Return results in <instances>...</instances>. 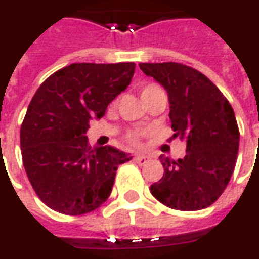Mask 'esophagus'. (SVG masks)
Returning <instances> with one entry per match:
<instances>
[{
    "label": "esophagus",
    "instance_id": "34e87169",
    "mask_svg": "<svg viewBox=\"0 0 259 259\" xmlns=\"http://www.w3.org/2000/svg\"><path fill=\"white\" fill-rule=\"evenodd\" d=\"M150 159H151V157L144 155V154H137V155H135V158H133V161L137 163H140V165H144V163L148 162Z\"/></svg>",
    "mask_w": 259,
    "mask_h": 259
}]
</instances>
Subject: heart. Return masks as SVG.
Masks as SVG:
<instances>
[{
    "label": "heart",
    "instance_id": "obj_1",
    "mask_svg": "<svg viewBox=\"0 0 259 259\" xmlns=\"http://www.w3.org/2000/svg\"><path fill=\"white\" fill-rule=\"evenodd\" d=\"M157 89H161V87H159V85H157V84H148V85H146L144 89H143L141 94H143V93H148V91L157 90ZM129 141L132 143V144H137V143H139V136H137V135H130L129 136Z\"/></svg>",
    "mask_w": 259,
    "mask_h": 259
}]
</instances>
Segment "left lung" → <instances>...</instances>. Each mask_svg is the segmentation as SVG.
<instances>
[{"label":"left lung","instance_id":"obj_1","mask_svg":"<svg viewBox=\"0 0 259 259\" xmlns=\"http://www.w3.org/2000/svg\"><path fill=\"white\" fill-rule=\"evenodd\" d=\"M168 93L172 129L186 140L178 161L161 157L163 176L150 191L163 205L198 211L221 197L239 152V126L233 108L206 76L176 62L139 64Z\"/></svg>","mask_w":259,"mask_h":259}]
</instances>
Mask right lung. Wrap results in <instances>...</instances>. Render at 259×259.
<instances>
[{"label": "right lung", "instance_id": "add662e5", "mask_svg": "<svg viewBox=\"0 0 259 259\" xmlns=\"http://www.w3.org/2000/svg\"><path fill=\"white\" fill-rule=\"evenodd\" d=\"M133 62L72 64L42 83L20 127L22 159L38 198L65 215L94 211L111 194L129 154L111 146H89L91 119L130 84Z\"/></svg>", "mask_w": 259, "mask_h": 259}]
</instances>
